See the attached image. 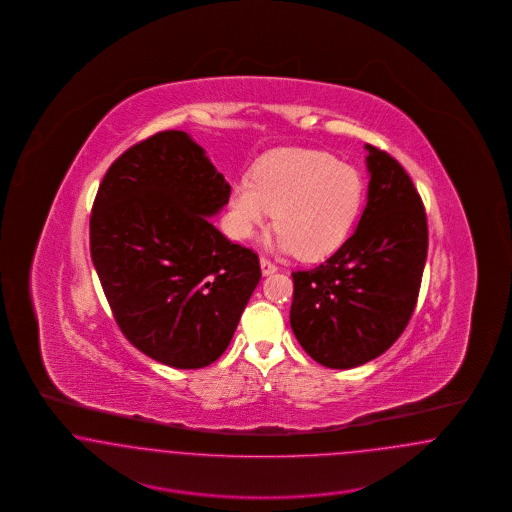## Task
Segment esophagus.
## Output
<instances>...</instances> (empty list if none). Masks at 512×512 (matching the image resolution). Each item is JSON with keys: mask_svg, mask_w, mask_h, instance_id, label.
<instances>
[{"mask_svg": "<svg viewBox=\"0 0 512 512\" xmlns=\"http://www.w3.org/2000/svg\"><path fill=\"white\" fill-rule=\"evenodd\" d=\"M261 270H263V274L267 276V274H272V272H276L278 270V267L270 261V259H267V257H261Z\"/></svg>", "mask_w": 512, "mask_h": 512, "instance_id": "obj_1", "label": "esophagus"}]
</instances>
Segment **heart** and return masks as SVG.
Segmentation results:
<instances>
[{
    "label": "heart",
    "instance_id": "heart-1",
    "mask_svg": "<svg viewBox=\"0 0 512 512\" xmlns=\"http://www.w3.org/2000/svg\"><path fill=\"white\" fill-rule=\"evenodd\" d=\"M365 199L363 174L328 153L284 149L232 186V232L251 238L274 213L276 242L301 259H322L349 236Z\"/></svg>",
    "mask_w": 512,
    "mask_h": 512
}]
</instances>
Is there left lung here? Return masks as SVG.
Wrapping results in <instances>:
<instances>
[{
  "instance_id": "obj_1",
  "label": "left lung",
  "mask_w": 512,
  "mask_h": 512,
  "mask_svg": "<svg viewBox=\"0 0 512 512\" xmlns=\"http://www.w3.org/2000/svg\"><path fill=\"white\" fill-rule=\"evenodd\" d=\"M368 201L357 230L322 265L295 270L290 324L320 365L353 368L388 351L413 317L428 222L411 176L366 146Z\"/></svg>"
}]
</instances>
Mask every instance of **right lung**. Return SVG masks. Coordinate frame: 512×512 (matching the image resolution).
<instances>
[{
	"mask_svg": "<svg viewBox=\"0 0 512 512\" xmlns=\"http://www.w3.org/2000/svg\"><path fill=\"white\" fill-rule=\"evenodd\" d=\"M230 184L182 130L128 147L105 172L90 215V253L124 338L174 368L226 351L261 280L259 255L207 217Z\"/></svg>",
	"mask_w": 512,
	"mask_h": 512,
	"instance_id": "1",
	"label": "right lung"
}]
</instances>
